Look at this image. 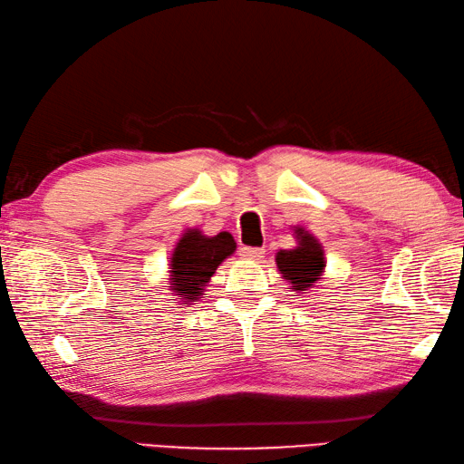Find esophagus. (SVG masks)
I'll list each match as a JSON object with an SVG mask.
<instances>
[{"mask_svg": "<svg viewBox=\"0 0 464 464\" xmlns=\"http://www.w3.org/2000/svg\"><path fill=\"white\" fill-rule=\"evenodd\" d=\"M262 255H265V250H262V248H252V246L240 248V256L246 258V260H260Z\"/></svg>", "mask_w": 464, "mask_h": 464, "instance_id": "esophagus-1", "label": "esophagus"}]
</instances>
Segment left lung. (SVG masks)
Instances as JSON below:
<instances>
[{"mask_svg": "<svg viewBox=\"0 0 464 464\" xmlns=\"http://www.w3.org/2000/svg\"><path fill=\"white\" fill-rule=\"evenodd\" d=\"M299 246L293 250H281L276 255V266L288 283H293L295 291H307L309 286L323 275L325 260L319 242L303 228L296 230Z\"/></svg>", "mask_w": 464, "mask_h": 464, "instance_id": "1", "label": "left lung"}]
</instances>
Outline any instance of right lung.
<instances>
[{
	"label": "right lung",
	"instance_id": "add662e5",
	"mask_svg": "<svg viewBox=\"0 0 464 464\" xmlns=\"http://www.w3.org/2000/svg\"><path fill=\"white\" fill-rule=\"evenodd\" d=\"M236 250L232 234L220 232L204 236L199 230H188L181 236L171 256V285L181 295L183 303L196 301L216 268Z\"/></svg>",
	"mask_w": 464,
	"mask_h": 464
}]
</instances>
